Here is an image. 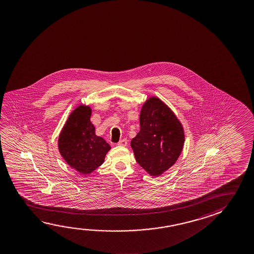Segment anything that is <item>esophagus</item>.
I'll use <instances>...</instances> for the list:
<instances>
[{
  "label": "esophagus",
  "mask_w": 254,
  "mask_h": 254,
  "mask_svg": "<svg viewBox=\"0 0 254 254\" xmlns=\"http://www.w3.org/2000/svg\"><path fill=\"white\" fill-rule=\"evenodd\" d=\"M118 145L122 146V147H126V146L127 145V139H122L121 141L118 142Z\"/></svg>",
  "instance_id": "34e87169"
}]
</instances>
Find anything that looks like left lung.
Listing matches in <instances>:
<instances>
[{"label":"left lung","instance_id":"8db88e82","mask_svg":"<svg viewBox=\"0 0 254 254\" xmlns=\"http://www.w3.org/2000/svg\"><path fill=\"white\" fill-rule=\"evenodd\" d=\"M185 141L182 122L158 96L142 104L140 131L131 141L138 164L151 176H160L175 165Z\"/></svg>","mask_w":254,"mask_h":254}]
</instances>
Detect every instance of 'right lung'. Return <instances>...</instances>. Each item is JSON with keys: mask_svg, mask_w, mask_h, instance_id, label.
I'll return each instance as SVG.
<instances>
[{"mask_svg": "<svg viewBox=\"0 0 254 254\" xmlns=\"http://www.w3.org/2000/svg\"><path fill=\"white\" fill-rule=\"evenodd\" d=\"M92 109L79 104L68 117L59 133L58 147L65 162L79 174L89 175L100 167L111 146L96 134L92 124Z\"/></svg>", "mask_w": 254, "mask_h": 254, "instance_id": "obj_1", "label": "right lung"}]
</instances>
